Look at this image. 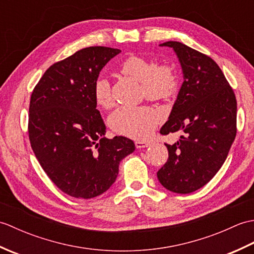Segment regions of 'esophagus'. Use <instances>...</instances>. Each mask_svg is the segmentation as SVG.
<instances>
[{
	"instance_id": "34e87169",
	"label": "esophagus",
	"mask_w": 254,
	"mask_h": 254,
	"mask_svg": "<svg viewBox=\"0 0 254 254\" xmlns=\"http://www.w3.org/2000/svg\"><path fill=\"white\" fill-rule=\"evenodd\" d=\"M135 146H136V148H146L149 146V143L144 142V141H136Z\"/></svg>"
}]
</instances>
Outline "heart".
Listing matches in <instances>:
<instances>
[{
  "label": "heart",
  "instance_id": "obj_1",
  "mask_svg": "<svg viewBox=\"0 0 254 254\" xmlns=\"http://www.w3.org/2000/svg\"><path fill=\"white\" fill-rule=\"evenodd\" d=\"M120 72L141 83L143 94L150 100H164L174 96L179 85L176 68L170 64H155L146 58L131 56L120 65ZM94 96L97 105L109 109L113 105L111 87L108 80H96ZM160 113L148 106H123L109 117L113 131L132 138H144L152 133L160 122Z\"/></svg>",
  "mask_w": 254,
  "mask_h": 254
}]
</instances>
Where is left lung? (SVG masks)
Instances as JSON below:
<instances>
[{
	"label": "left lung",
	"mask_w": 254,
	"mask_h": 254,
	"mask_svg": "<svg viewBox=\"0 0 254 254\" xmlns=\"http://www.w3.org/2000/svg\"><path fill=\"white\" fill-rule=\"evenodd\" d=\"M174 49L183 83L160 134L180 131L169 157L157 172L167 190L187 194L204 187L225 163L237 133V100L213 59L178 41L160 45Z\"/></svg>",
	"instance_id": "1"
}]
</instances>
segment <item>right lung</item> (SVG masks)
<instances>
[{"mask_svg":"<svg viewBox=\"0 0 254 254\" xmlns=\"http://www.w3.org/2000/svg\"><path fill=\"white\" fill-rule=\"evenodd\" d=\"M120 52L108 47L75 52L48 68L30 97L31 148L51 181L73 197L106 192L117 179L120 161L135 149L127 137H105L106 126L96 109V80Z\"/></svg>","mask_w":254,"mask_h":254,"instance_id":"add662e5","label":"right lung"}]
</instances>
